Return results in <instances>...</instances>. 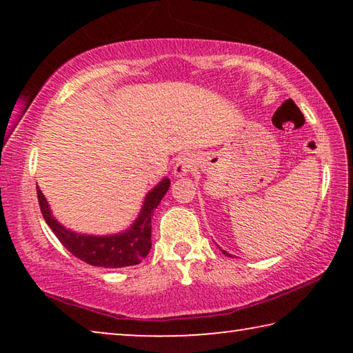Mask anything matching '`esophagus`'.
<instances>
[{
	"label": "esophagus",
	"mask_w": 353,
	"mask_h": 353,
	"mask_svg": "<svg viewBox=\"0 0 353 353\" xmlns=\"http://www.w3.org/2000/svg\"><path fill=\"white\" fill-rule=\"evenodd\" d=\"M196 166V157L194 154L191 152H185L182 154L181 157L177 159V162L174 165V171H172V174L176 177H182V176H187L190 171H193Z\"/></svg>",
	"instance_id": "obj_1"
}]
</instances>
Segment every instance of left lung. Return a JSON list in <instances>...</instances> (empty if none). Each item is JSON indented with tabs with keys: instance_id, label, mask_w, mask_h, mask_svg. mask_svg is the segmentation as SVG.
I'll return each mask as SVG.
<instances>
[{
	"instance_id": "1",
	"label": "left lung",
	"mask_w": 353,
	"mask_h": 353,
	"mask_svg": "<svg viewBox=\"0 0 353 353\" xmlns=\"http://www.w3.org/2000/svg\"><path fill=\"white\" fill-rule=\"evenodd\" d=\"M223 254H225V255H229V254H227V252H225V250H223ZM229 256H230V255H229Z\"/></svg>"
}]
</instances>
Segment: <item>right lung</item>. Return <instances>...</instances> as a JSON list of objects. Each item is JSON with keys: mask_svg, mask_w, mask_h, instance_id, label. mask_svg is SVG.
<instances>
[{"mask_svg": "<svg viewBox=\"0 0 353 353\" xmlns=\"http://www.w3.org/2000/svg\"><path fill=\"white\" fill-rule=\"evenodd\" d=\"M170 188V179L165 177L159 185L149 191L143 202L141 212L135 223L126 232L117 235H83L73 230L65 229L59 221L52 216L50 205L45 199L41 190L37 187V198L41 214L46 224L51 227L54 235L59 238L71 254L92 266L101 268H126L134 266L145 259L151 249V216L160 204L166 191Z\"/></svg>", "mask_w": 353, "mask_h": 353, "instance_id": "add662e5", "label": "right lung"}]
</instances>
